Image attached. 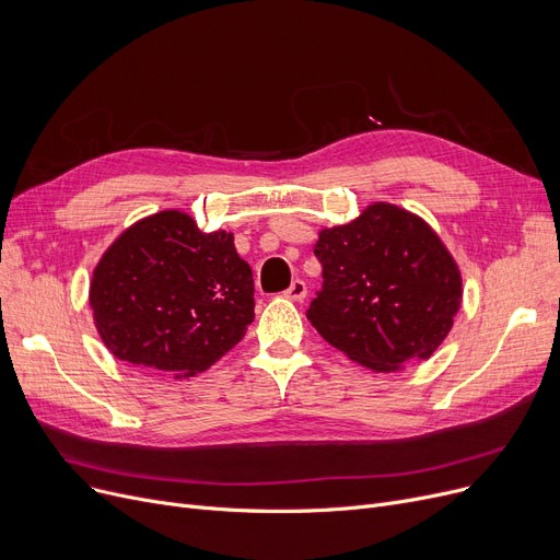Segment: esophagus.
<instances>
[{"mask_svg":"<svg viewBox=\"0 0 560 560\" xmlns=\"http://www.w3.org/2000/svg\"><path fill=\"white\" fill-rule=\"evenodd\" d=\"M283 295H285L288 300L304 302V300H306V295H308V288H306V283H304L302 279H295V281L290 283V288L283 292Z\"/></svg>","mask_w":560,"mask_h":560,"instance_id":"obj_1","label":"esophagus"}]
</instances>
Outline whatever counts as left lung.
Here are the masks:
<instances>
[{"instance_id": "obj_1", "label": "left lung", "mask_w": 560, "mask_h": 560, "mask_svg": "<svg viewBox=\"0 0 560 560\" xmlns=\"http://www.w3.org/2000/svg\"><path fill=\"white\" fill-rule=\"evenodd\" d=\"M322 290L306 315L345 357L374 372L427 361L447 338L463 279L438 233L416 213L374 201L313 247Z\"/></svg>"}]
</instances>
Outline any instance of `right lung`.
Instances as JSON below:
<instances>
[{"instance_id":"1","label":"right lung","mask_w":560,"mask_h":560,"mask_svg":"<svg viewBox=\"0 0 560 560\" xmlns=\"http://www.w3.org/2000/svg\"><path fill=\"white\" fill-rule=\"evenodd\" d=\"M91 308L115 359L174 378L195 376L252 325V268L235 252L233 233H203L188 213L161 211L104 252Z\"/></svg>"}]
</instances>
